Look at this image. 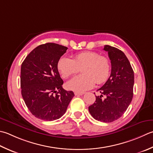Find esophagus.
<instances>
[{
    "label": "esophagus",
    "mask_w": 153,
    "mask_h": 153,
    "mask_svg": "<svg viewBox=\"0 0 153 153\" xmlns=\"http://www.w3.org/2000/svg\"><path fill=\"white\" fill-rule=\"evenodd\" d=\"M74 94L76 95H82L84 94V93H83V92H75Z\"/></svg>",
    "instance_id": "1"
}]
</instances>
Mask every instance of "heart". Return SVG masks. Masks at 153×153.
<instances>
[{"instance_id": "obj_1", "label": "heart", "mask_w": 153, "mask_h": 153, "mask_svg": "<svg viewBox=\"0 0 153 153\" xmlns=\"http://www.w3.org/2000/svg\"><path fill=\"white\" fill-rule=\"evenodd\" d=\"M82 75L73 77L66 83L67 88L77 92L91 89L96 83H102L108 79L111 65L106 57L98 53L85 51L75 54L73 59L63 56L58 62V68L62 76L68 78L82 68Z\"/></svg>"}]
</instances>
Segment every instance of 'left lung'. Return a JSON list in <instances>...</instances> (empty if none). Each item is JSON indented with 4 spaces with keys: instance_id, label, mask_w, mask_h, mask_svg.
I'll return each instance as SVG.
<instances>
[{
    "instance_id": "obj_1",
    "label": "left lung",
    "mask_w": 153,
    "mask_h": 153,
    "mask_svg": "<svg viewBox=\"0 0 153 153\" xmlns=\"http://www.w3.org/2000/svg\"><path fill=\"white\" fill-rule=\"evenodd\" d=\"M103 50L108 52L111 72L105 83L97 89L101 95L95 96L96 100L89 107V111L96 120L111 123L124 114L132 101L134 72L121 50L109 45H105Z\"/></svg>"
}]
</instances>
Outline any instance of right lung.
<instances>
[{"instance_id":"1","label":"right lung","mask_w":153,"mask_h":153,"mask_svg":"<svg viewBox=\"0 0 153 153\" xmlns=\"http://www.w3.org/2000/svg\"><path fill=\"white\" fill-rule=\"evenodd\" d=\"M68 48L55 43L38 46L21 65L20 86L23 100L32 114L42 120L60 118L74 96L63 89L58 70L59 58Z\"/></svg>"}]
</instances>
